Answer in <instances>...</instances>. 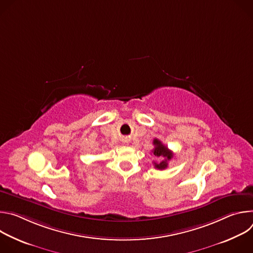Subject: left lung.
<instances>
[{
    "label": "left lung",
    "instance_id": "1",
    "mask_svg": "<svg viewBox=\"0 0 253 253\" xmlns=\"http://www.w3.org/2000/svg\"><path fill=\"white\" fill-rule=\"evenodd\" d=\"M153 145H154V149L152 150V153L156 157H161V158L163 157V160L161 162L159 163L154 162V166L159 170H164L168 166V161H170L173 158V152L169 150L165 145H163L162 142L158 139L153 140Z\"/></svg>",
    "mask_w": 253,
    "mask_h": 253
}]
</instances>
